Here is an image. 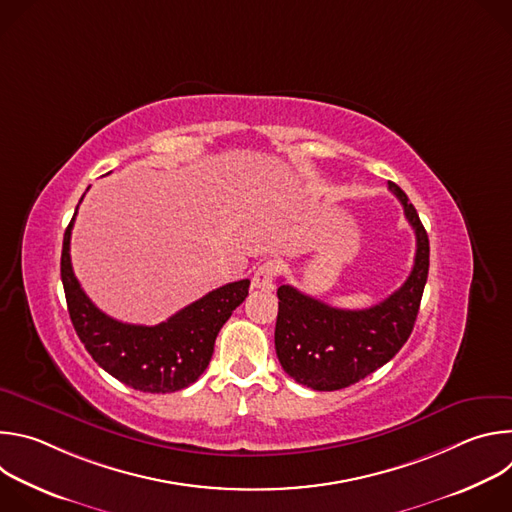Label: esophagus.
<instances>
[{"label": "esophagus", "instance_id": "obj_1", "mask_svg": "<svg viewBox=\"0 0 512 512\" xmlns=\"http://www.w3.org/2000/svg\"><path fill=\"white\" fill-rule=\"evenodd\" d=\"M275 277H277V265H275V261H265V263H261V265L255 269L251 283H253L255 289H271Z\"/></svg>", "mask_w": 512, "mask_h": 512}]
</instances>
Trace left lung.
<instances>
[{"instance_id": "1", "label": "left lung", "mask_w": 512, "mask_h": 512, "mask_svg": "<svg viewBox=\"0 0 512 512\" xmlns=\"http://www.w3.org/2000/svg\"><path fill=\"white\" fill-rule=\"evenodd\" d=\"M415 231V261L405 283L367 310H338L291 285H279L275 352L283 371L314 391L350 387L387 364L411 336L429 271V239L407 194L389 182Z\"/></svg>"}]
</instances>
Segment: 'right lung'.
I'll use <instances>...</instances> for the list:
<instances>
[{
	"label": "right lung",
	"instance_id": "1",
	"mask_svg": "<svg viewBox=\"0 0 512 512\" xmlns=\"http://www.w3.org/2000/svg\"><path fill=\"white\" fill-rule=\"evenodd\" d=\"M75 216L62 241L60 277L72 326L87 352L101 369L135 391L174 393L190 387L206 371L214 340L247 298L251 281L241 279L216 287L158 326L113 320L87 298L72 271L70 231Z\"/></svg>",
	"mask_w": 512,
	"mask_h": 512
}]
</instances>
